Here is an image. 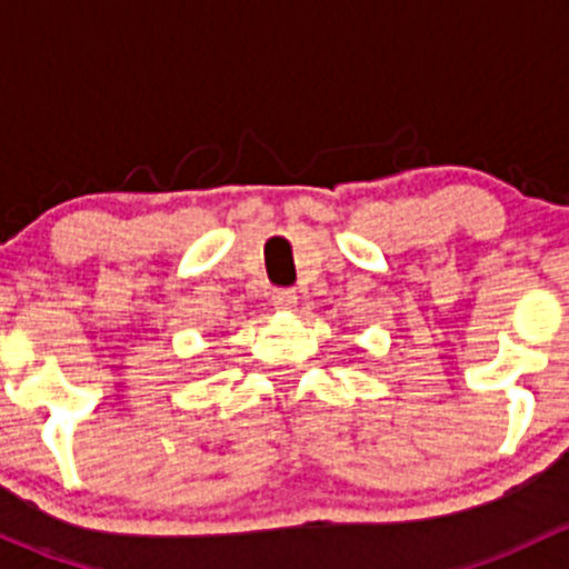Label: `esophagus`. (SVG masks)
I'll return each instance as SVG.
<instances>
[{"instance_id": "obj_1", "label": "esophagus", "mask_w": 569, "mask_h": 569, "mask_svg": "<svg viewBox=\"0 0 569 569\" xmlns=\"http://www.w3.org/2000/svg\"><path fill=\"white\" fill-rule=\"evenodd\" d=\"M272 306L278 308V311H291V308L297 306V291L295 289H274Z\"/></svg>"}]
</instances>
